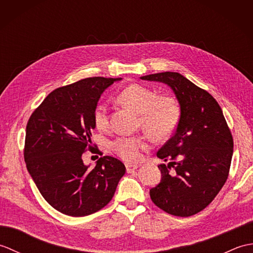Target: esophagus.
<instances>
[{
	"mask_svg": "<svg viewBox=\"0 0 253 253\" xmlns=\"http://www.w3.org/2000/svg\"><path fill=\"white\" fill-rule=\"evenodd\" d=\"M138 168H139V165H136V164H129V163L126 164L127 173H133V171H135Z\"/></svg>",
	"mask_w": 253,
	"mask_h": 253,
	"instance_id": "obj_1",
	"label": "esophagus"
}]
</instances>
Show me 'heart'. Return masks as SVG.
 I'll return each instance as SVG.
<instances>
[{"mask_svg": "<svg viewBox=\"0 0 253 253\" xmlns=\"http://www.w3.org/2000/svg\"><path fill=\"white\" fill-rule=\"evenodd\" d=\"M124 104L140 114V125L150 136L168 138L175 131L180 118V109L175 98L159 95L154 90L140 84H132L124 88L120 94ZM93 123L96 129L106 130L110 127L109 106L99 102L93 111ZM112 151L127 162H136L148 148L146 137L122 135L111 141Z\"/></svg>", "mask_w": 253, "mask_h": 253, "instance_id": "obj_1", "label": "heart"}]
</instances>
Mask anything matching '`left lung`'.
Here are the masks:
<instances>
[{"label": "left lung", "instance_id": "left-lung-1", "mask_svg": "<svg viewBox=\"0 0 253 253\" xmlns=\"http://www.w3.org/2000/svg\"><path fill=\"white\" fill-rule=\"evenodd\" d=\"M173 89L180 105L175 133L157 155L161 182L150 190L155 206L175 216L195 215L206 209L226 182L234 140L217 101L178 73L141 77Z\"/></svg>", "mask_w": 253, "mask_h": 253}]
</instances>
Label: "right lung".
Segmentation results:
<instances>
[{
    "label": "right lung",
    "instance_id": "right-lung-1",
    "mask_svg": "<svg viewBox=\"0 0 253 253\" xmlns=\"http://www.w3.org/2000/svg\"><path fill=\"white\" fill-rule=\"evenodd\" d=\"M121 78L90 77L53 90L32 112L26 127L27 169L45 201L69 216L98 212L114 196L125 165L102 157L92 169L83 154L94 129L93 111L103 91Z\"/></svg>",
    "mask_w": 253,
    "mask_h": 253
}]
</instances>
